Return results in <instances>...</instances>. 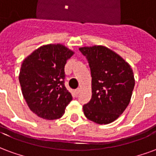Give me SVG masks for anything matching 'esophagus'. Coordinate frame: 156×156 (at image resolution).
I'll list each match as a JSON object with an SVG mask.
<instances>
[{
	"label": "esophagus",
	"mask_w": 156,
	"mask_h": 156,
	"mask_svg": "<svg viewBox=\"0 0 156 156\" xmlns=\"http://www.w3.org/2000/svg\"><path fill=\"white\" fill-rule=\"evenodd\" d=\"M80 88H78V89H76V90H75V92H76V94H79V92H80Z\"/></svg>",
	"instance_id": "esophagus-1"
}]
</instances>
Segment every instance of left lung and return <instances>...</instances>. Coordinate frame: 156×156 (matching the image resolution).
<instances>
[{
  "label": "left lung",
  "mask_w": 156,
  "mask_h": 156,
  "mask_svg": "<svg viewBox=\"0 0 156 156\" xmlns=\"http://www.w3.org/2000/svg\"><path fill=\"white\" fill-rule=\"evenodd\" d=\"M91 72L92 96L83 106L87 119L106 125L119 118L128 106L135 86L133 70L120 55L104 45L79 48Z\"/></svg>",
  "instance_id": "1"
}]
</instances>
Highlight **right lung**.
Returning a JSON list of instances; mask_svg holds the SVG:
<instances>
[{
    "label": "right lung",
    "mask_w": 156,
    "mask_h": 156,
    "mask_svg": "<svg viewBox=\"0 0 156 156\" xmlns=\"http://www.w3.org/2000/svg\"><path fill=\"white\" fill-rule=\"evenodd\" d=\"M75 52L62 44L42 45L22 62L19 74L28 107L41 118H61L72 100L65 86V65Z\"/></svg>",
    "instance_id": "right-lung-1"
}]
</instances>
